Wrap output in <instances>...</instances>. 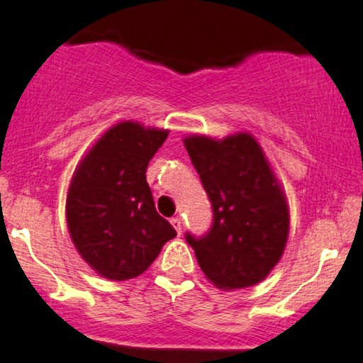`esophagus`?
<instances>
[{
	"mask_svg": "<svg viewBox=\"0 0 363 363\" xmlns=\"http://www.w3.org/2000/svg\"><path fill=\"white\" fill-rule=\"evenodd\" d=\"M170 223H172V227L176 228V232L179 235H181V232H182V220L179 218V216H176V218H172L170 220Z\"/></svg>",
	"mask_w": 363,
	"mask_h": 363,
	"instance_id": "1",
	"label": "esophagus"
}]
</instances>
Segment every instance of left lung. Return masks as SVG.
Returning a JSON list of instances; mask_svg holds the SVG:
<instances>
[{
	"label": "left lung",
	"instance_id": "1",
	"mask_svg": "<svg viewBox=\"0 0 363 363\" xmlns=\"http://www.w3.org/2000/svg\"><path fill=\"white\" fill-rule=\"evenodd\" d=\"M182 141L213 208L206 235L186 234L199 268L218 289L256 285L281 259L289 239L290 211L280 181L251 133Z\"/></svg>",
	"mask_w": 363,
	"mask_h": 363
}]
</instances>
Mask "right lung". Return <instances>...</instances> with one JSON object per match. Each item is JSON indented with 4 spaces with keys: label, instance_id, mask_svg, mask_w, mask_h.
Instances as JSON below:
<instances>
[{
    "label": "right lung",
    "instance_id": "obj_1",
    "mask_svg": "<svg viewBox=\"0 0 363 363\" xmlns=\"http://www.w3.org/2000/svg\"><path fill=\"white\" fill-rule=\"evenodd\" d=\"M167 129L123 121L107 129L77 165L66 196V222L80 256L107 280L147 272L176 230L157 213L148 162Z\"/></svg>",
    "mask_w": 363,
    "mask_h": 363
}]
</instances>
